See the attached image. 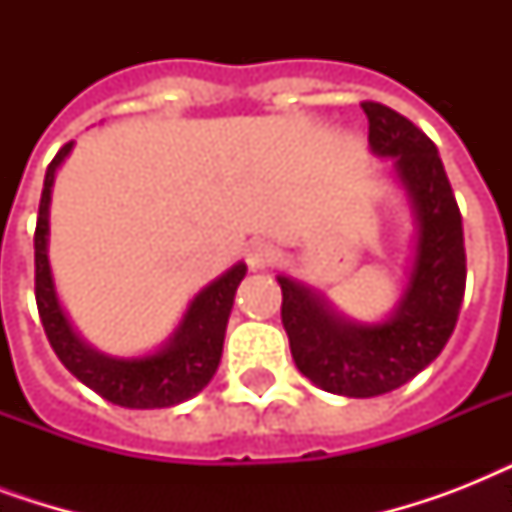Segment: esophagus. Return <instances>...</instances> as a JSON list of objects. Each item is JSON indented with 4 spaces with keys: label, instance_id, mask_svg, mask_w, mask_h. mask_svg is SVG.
Instances as JSON below:
<instances>
[{
    "label": "esophagus",
    "instance_id": "esophagus-1",
    "mask_svg": "<svg viewBox=\"0 0 512 512\" xmlns=\"http://www.w3.org/2000/svg\"><path fill=\"white\" fill-rule=\"evenodd\" d=\"M273 257H276V247H273L271 241H252L247 247V263L252 271L271 265Z\"/></svg>",
    "mask_w": 512,
    "mask_h": 512
}]
</instances>
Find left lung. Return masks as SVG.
<instances>
[{
  "instance_id": "8db88e82",
  "label": "left lung",
  "mask_w": 512,
  "mask_h": 512,
  "mask_svg": "<svg viewBox=\"0 0 512 512\" xmlns=\"http://www.w3.org/2000/svg\"><path fill=\"white\" fill-rule=\"evenodd\" d=\"M369 146L388 156L417 220V247L396 311L377 324H358L303 281L281 284V324L297 369L321 390L372 398L401 388L444 350L465 295L462 215L436 143L393 108L366 100Z\"/></svg>"
}]
</instances>
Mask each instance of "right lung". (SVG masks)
Segmentation results:
<instances>
[{
	"label": "right lung",
	"instance_id": "right-lung-1",
	"mask_svg": "<svg viewBox=\"0 0 512 512\" xmlns=\"http://www.w3.org/2000/svg\"><path fill=\"white\" fill-rule=\"evenodd\" d=\"M71 148L74 143H66L47 167L39 217H36L34 289L44 335L68 372L111 404L127 406V409H164V406L183 404L196 396L217 372V364L223 356L225 327H228V316L233 308V295H236L241 279L247 276V265L236 263L231 271H225L220 279L201 289L191 300L183 321L177 324L170 340L156 353L116 358L90 348L76 335L66 311L60 308L58 292L52 284L50 257H47L52 183H55V172L63 159L71 154Z\"/></svg>",
	"mask_w": 512,
	"mask_h": 512
}]
</instances>
